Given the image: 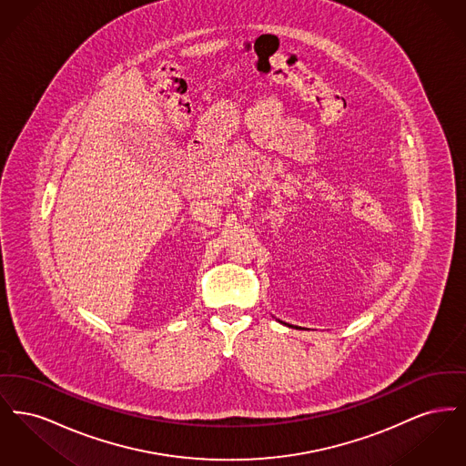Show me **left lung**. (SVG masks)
I'll return each mask as SVG.
<instances>
[{
	"label": "left lung",
	"instance_id": "left-lung-1",
	"mask_svg": "<svg viewBox=\"0 0 466 466\" xmlns=\"http://www.w3.org/2000/svg\"><path fill=\"white\" fill-rule=\"evenodd\" d=\"M289 327H291V325H289Z\"/></svg>",
	"mask_w": 466,
	"mask_h": 466
}]
</instances>
